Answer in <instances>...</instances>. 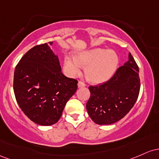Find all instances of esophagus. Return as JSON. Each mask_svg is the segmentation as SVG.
<instances>
[{"label": "esophagus", "instance_id": "1", "mask_svg": "<svg viewBox=\"0 0 159 159\" xmlns=\"http://www.w3.org/2000/svg\"><path fill=\"white\" fill-rule=\"evenodd\" d=\"M85 85H86V84L83 83V81H79V83H78V87H79V88H82V87H85Z\"/></svg>", "mask_w": 159, "mask_h": 159}]
</instances>
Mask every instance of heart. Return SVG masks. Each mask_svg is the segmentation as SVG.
<instances>
[{"label": "heart", "instance_id": "b5f03b06", "mask_svg": "<svg viewBox=\"0 0 159 159\" xmlns=\"http://www.w3.org/2000/svg\"><path fill=\"white\" fill-rule=\"evenodd\" d=\"M118 65L119 56L115 52L100 48L82 52L76 57L66 56L64 60V69L68 76H77L82 67L86 66V79L95 84L110 80Z\"/></svg>", "mask_w": 159, "mask_h": 159}]
</instances>
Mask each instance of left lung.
<instances>
[{"label":"left lung","instance_id":"8db88e82","mask_svg":"<svg viewBox=\"0 0 159 159\" xmlns=\"http://www.w3.org/2000/svg\"><path fill=\"white\" fill-rule=\"evenodd\" d=\"M129 60L103 84L90 85L86 109L96 124L110 125L120 120L133 107L140 88L139 67L131 53Z\"/></svg>","mask_w":159,"mask_h":159}]
</instances>
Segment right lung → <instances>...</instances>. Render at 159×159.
I'll return each instance as SVG.
<instances>
[{"instance_id":"1","label":"right lung","mask_w":159,"mask_h":159,"mask_svg":"<svg viewBox=\"0 0 159 159\" xmlns=\"http://www.w3.org/2000/svg\"><path fill=\"white\" fill-rule=\"evenodd\" d=\"M77 83L62 74L58 56L43 43L28 50L17 64L13 90L23 113L32 122L47 126L59 120Z\"/></svg>"}]
</instances>
